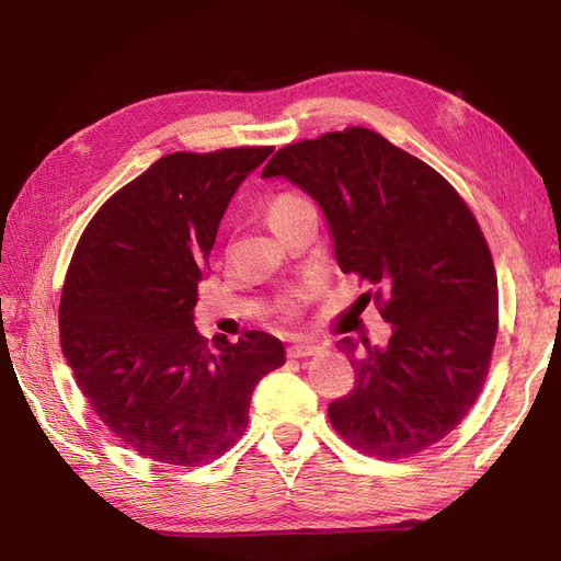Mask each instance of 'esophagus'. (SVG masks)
Masks as SVG:
<instances>
[{
  "mask_svg": "<svg viewBox=\"0 0 561 561\" xmlns=\"http://www.w3.org/2000/svg\"><path fill=\"white\" fill-rule=\"evenodd\" d=\"M320 351H322L320 344L304 342V344H293L287 348V355H290V358H311V355H318Z\"/></svg>",
  "mask_w": 561,
  "mask_h": 561,
  "instance_id": "obj_1",
  "label": "esophagus"
}]
</instances>
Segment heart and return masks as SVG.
<instances>
[{"mask_svg":"<svg viewBox=\"0 0 561 561\" xmlns=\"http://www.w3.org/2000/svg\"><path fill=\"white\" fill-rule=\"evenodd\" d=\"M301 206H309V203L304 201L301 196H295V194L276 196L274 201H271V206H268V222H271V219H276V217L287 215V213H293V210H297V208H301ZM293 307H295V304L287 301V304H285V311H293Z\"/></svg>","mask_w":561,"mask_h":561,"instance_id":"1","label":"heart"}]
</instances>
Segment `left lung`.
Returning a JSON list of instances; mask_svg holds the SVG:
<instances>
[{"label": "left lung", "instance_id": "1", "mask_svg": "<svg viewBox=\"0 0 561 561\" xmlns=\"http://www.w3.org/2000/svg\"><path fill=\"white\" fill-rule=\"evenodd\" d=\"M262 178L318 203L339 266L375 285L393 325L386 346L339 339L358 379L330 404L334 431L381 458L439 443L478 400L499 332L494 262L463 198L369 128L287 145Z\"/></svg>", "mask_w": 561, "mask_h": 561}]
</instances>
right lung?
<instances>
[{
	"label": "right lung",
	"instance_id": "1",
	"mask_svg": "<svg viewBox=\"0 0 561 561\" xmlns=\"http://www.w3.org/2000/svg\"><path fill=\"white\" fill-rule=\"evenodd\" d=\"M271 147L178 151L118 190L75 250L60 346L91 410L140 456L198 466L248 426L252 390L285 365L260 330L213 348L196 332V287L219 222Z\"/></svg>",
	"mask_w": 561,
	"mask_h": 561
}]
</instances>
